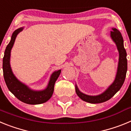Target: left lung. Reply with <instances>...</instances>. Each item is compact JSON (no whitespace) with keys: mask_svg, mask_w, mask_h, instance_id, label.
I'll list each match as a JSON object with an SVG mask.
<instances>
[{"mask_svg":"<svg viewBox=\"0 0 131 131\" xmlns=\"http://www.w3.org/2000/svg\"><path fill=\"white\" fill-rule=\"evenodd\" d=\"M110 36L112 40L116 44L117 48L119 54L116 77L113 83L107 88V89H106L101 94L97 96H89L84 94L79 90L78 87L76 85L75 91L77 96L81 99L86 102L91 103V104H98V103L104 102L110 100L119 91L125 79L127 71V52L123 45V37L120 31L115 28H112Z\"/></svg>","mask_w":131,"mask_h":131,"instance_id":"obj_1","label":"left lung"}]
</instances>
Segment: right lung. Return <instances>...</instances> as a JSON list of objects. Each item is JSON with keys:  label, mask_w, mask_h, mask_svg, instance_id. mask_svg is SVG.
I'll return each mask as SVG.
<instances>
[{"label": "right lung", "mask_w": 131, "mask_h": 131, "mask_svg": "<svg viewBox=\"0 0 131 131\" xmlns=\"http://www.w3.org/2000/svg\"><path fill=\"white\" fill-rule=\"evenodd\" d=\"M23 29H24L23 27H21L14 31L12 35L10 42L6 48L4 58H3V62H2V69H3L4 81L9 91L18 100L28 104H40L48 101L52 96L54 84L60 75L61 69L54 71L52 74L48 82V86L43 91H35L31 90L15 77L12 71L10 64V52L14 44L16 37L18 33L22 31Z\"/></svg>", "instance_id": "add662e5"}]
</instances>
